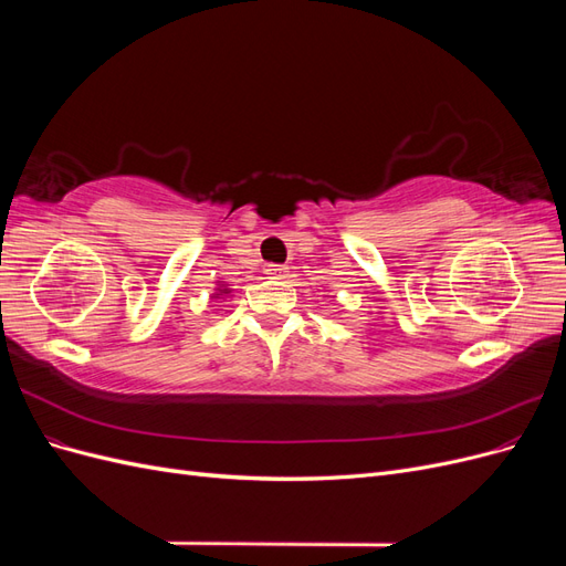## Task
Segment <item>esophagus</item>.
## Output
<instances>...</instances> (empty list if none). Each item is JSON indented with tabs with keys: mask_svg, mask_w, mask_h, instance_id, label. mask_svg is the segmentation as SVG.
Instances as JSON below:
<instances>
[{
	"mask_svg": "<svg viewBox=\"0 0 566 566\" xmlns=\"http://www.w3.org/2000/svg\"><path fill=\"white\" fill-rule=\"evenodd\" d=\"M264 271L269 279H285V266H281V264H266Z\"/></svg>",
	"mask_w": 566,
	"mask_h": 566,
	"instance_id": "esophagus-1",
	"label": "esophagus"
}]
</instances>
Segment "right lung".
Instances as JSON below:
<instances>
[{
    "label": "right lung",
    "instance_id": "right-lung-1",
    "mask_svg": "<svg viewBox=\"0 0 566 566\" xmlns=\"http://www.w3.org/2000/svg\"><path fill=\"white\" fill-rule=\"evenodd\" d=\"M231 293V287H227V283H217V293H214V297H219V295H229Z\"/></svg>",
    "mask_w": 566,
    "mask_h": 566
}]
</instances>
